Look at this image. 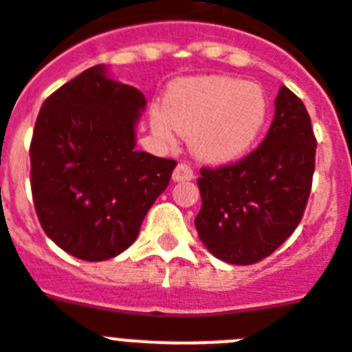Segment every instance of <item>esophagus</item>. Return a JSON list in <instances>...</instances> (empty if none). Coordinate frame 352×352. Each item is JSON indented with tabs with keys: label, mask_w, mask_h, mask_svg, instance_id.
I'll use <instances>...</instances> for the list:
<instances>
[{
	"label": "esophagus",
	"mask_w": 352,
	"mask_h": 352,
	"mask_svg": "<svg viewBox=\"0 0 352 352\" xmlns=\"http://www.w3.org/2000/svg\"><path fill=\"white\" fill-rule=\"evenodd\" d=\"M195 177L193 170H191L186 162H181V164H177L175 171H173V181L181 182V181H191Z\"/></svg>",
	"instance_id": "esophagus-1"
}]
</instances>
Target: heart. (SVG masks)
<instances>
[{"label": "heart", "mask_w": 352, "mask_h": 352, "mask_svg": "<svg viewBox=\"0 0 352 352\" xmlns=\"http://www.w3.org/2000/svg\"><path fill=\"white\" fill-rule=\"evenodd\" d=\"M267 119L262 88L226 76L181 79L170 88L164 108L151 111V128L164 141L175 131L190 135L201 161L226 164L253 146Z\"/></svg>", "instance_id": "obj_1"}]
</instances>
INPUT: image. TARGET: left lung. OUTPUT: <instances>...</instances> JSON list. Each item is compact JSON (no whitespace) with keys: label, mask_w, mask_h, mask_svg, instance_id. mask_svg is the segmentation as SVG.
Returning <instances> with one entry per match:
<instances>
[{"label":"left lung","mask_w":352,"mask_h":352,"mask_svg":"<svg viewBox=\"0 0 352 352\" xmlns=\"http://www.w3.org/2000/svg\"><path fill=\"white\" fill-rule=\"evenodd\" d=\"M315 153L304 102L280 87L262 144L235 164L202 168L197 179L202 208L195 228L211 255L250 265L284 244L304 217Z\"/></svg>","instance_id":"1"}]
</instances>
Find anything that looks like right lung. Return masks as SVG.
Returning <instances> with one entry per match:
<instances>
[{
  "instance_id": "add662e5",
  "label": "right lung",
  "mask_w": 352,
  "mask_h": 352,
  "mask_svg": "<svg viewBox=\"0 0 352 352\" xmlns=\"http://www.w3.org/2000/svg\"><path fill=\"white\" fill-rule=\"evenodd\" d=\"M146 99L88 68L47 97L30 142V186L41 228L87 262L108 260L135 242L175 161L135 150Z\"/></svg>"
}]
</instances>
